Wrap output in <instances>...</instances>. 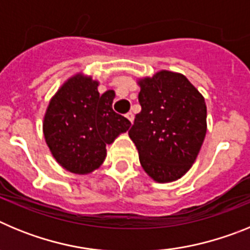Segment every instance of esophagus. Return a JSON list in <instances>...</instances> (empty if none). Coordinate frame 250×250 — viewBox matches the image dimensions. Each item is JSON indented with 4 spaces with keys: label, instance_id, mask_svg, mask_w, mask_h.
Listing matches in <instances>:
<instances>
[{
    "label": "esophagus",
    "instance_id": "obj_1",
    "mask_svg": "<svg viewBox=\"0 0 250 250\" xmlns=\"http://www.w3.org/2000/svg\"><path fill=\"white\" fill-rule=\"evenodd\" d=\"M126 119L130 121V123L132 124V123H134V114H132V112H127Z\"/></svg>",
    "mask_w": 250,
    "mask_h": 250
}]
</instances>
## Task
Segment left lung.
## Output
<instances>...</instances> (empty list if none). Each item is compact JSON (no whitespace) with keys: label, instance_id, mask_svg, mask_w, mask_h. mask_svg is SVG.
Instances as JSON below:
<instances>
[{"label":"left lung","instance_id":"1","mask_svg":"<svg viewBox=\"0 0 250 250\" xmlns=\"http://www.w3.org/2000/svg\"><path fill=\"white\" fill-rule=\"evenodd\" d=\"M138 83L141 111L129 136L150 178L158 183L175 182L190 169L204 141L205 100L178 72L161 70Z\"/></svg>","mask_w":250,"mask_h":250}]
</instances>
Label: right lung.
Returning <instances> with one entry per match:
<instances>
[{
    "label": "right lung",
    "instance_id": "1",
    "mask_svg": "<svg viewBox=\"0 0 250 250\" xmlns=\"http://www.w3.org/2000/svg\"><path fill=\"white\" fill-rule=\"evenodd\" d=\"M99 81L76 74L52 96L43 118L47 146L63 169L89 174L106 158V145L129 130L126 118L112 110L115 92L100 95Z\"/></svg>",
    "mask_w": 250,
    "mask_h": 250
}]
</instances>
